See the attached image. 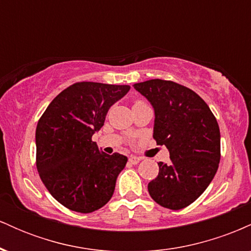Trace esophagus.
<instances>
[{
  "label": "esophagus",
  "instance_id": "34e87169",
  "mask_svg": "<svg viewBox=\"0 0 251 251\" xmlns=\"http://www.w3.org/2000/svg\"><path fill=\"white\" fill-rule=\"evenodd\" d=\"M139 162H140V158L139 157H135V155L128 158V163L132 164V165H137V164L139 163Z\"/></svg>",
  "mask_w": 251,
  "mask_h": 251
}]
</instances>
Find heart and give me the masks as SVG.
<instances>
[{
	"instance_id": "obj_1",
	"label": "heart",
	"mask_w": 251,
	"mask_h": 251,
	"mask_svg": "<svg viewBox=\"0 0 251 251\" xmlns=\"http://www.w3.org/2000/svg\"><path fill=\"white\" fill-rule=\"evenodd\" d=\"M140 103H144V102H142V101H137L134 103V105H140Z\"/></svg>"
}]
</instances>
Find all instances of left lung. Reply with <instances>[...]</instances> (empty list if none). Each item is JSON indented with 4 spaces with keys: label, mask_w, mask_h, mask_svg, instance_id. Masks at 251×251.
Wrapping results in <instances>:
<instances>
[{
    "label": "left lung",
    "mask_w": 251,
    "mask_h": 251,
    "mask_svg": "<svg viewBox=\"0 0 251 251\" xmlns=\"http://www.w3.org/2000/svg\"><path fill=\"white\" fill-rule=\"evenodd\" d=\"M154 111L153 138L165 145L171 162L158 163L149 183L155 203L171 210L190 205L214 179L221 159V133L211 109L194 91L174 81L134 83Z\"/></svg>",
    "instance_id": "1"
}]
</instances>
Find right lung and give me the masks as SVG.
I'll list each match as a JSON object with an SVG mask.
<instances>
[{
  "label": "right lung",
  "mask_w": 251,
  "mask_h": 251,
  "mask_svg": "<svg viewBox=\"0 0 251 251\" xmlns=\"http://www.w3.org/2000/svg\"><path fill=\"white\" fill-rule=\"evenodd\" d=\"M127 85L76 82L54 98L36 126V168L55 200L72 211L88 214L113 196L126 155L100 151L92 135Z\"/></svg>",
  "instance_id": "right-lung-1"
}]
</instances>
